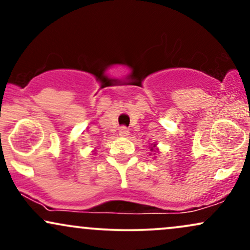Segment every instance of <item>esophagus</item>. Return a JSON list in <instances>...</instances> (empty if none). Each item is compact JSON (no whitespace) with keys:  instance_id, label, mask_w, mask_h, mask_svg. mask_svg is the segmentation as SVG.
Wrapping results in <instances>:
<instances>
[{"instance_id":"esophagus-1","label":"esophagus","mask_w":250,"mask_h":250,"mask_svg":"<svg viewBox=\"0 0 250 250\" xmlns=\"http://www.w3.org/2000/svg\"><path fill=\"white\" fill-rule=\"evenodd\" d=\"M119 134L121 135V136H128L129 129L125 127V125H122V127H120V129H119Z\"/></svg>"}]
</instances>
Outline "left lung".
<instances>
[{"label":"left lung","mask_w":250,"mask_h":250,"mask_svg":"<svg viewBox=\"0 0 250 250\" xmlns=\"http://www.w3.org/2000/svg\"><path fill=\"white\" fill-rule=\"evenodd\" d=\"M154 147H155V145L153 146V147H150V148H151V149H150V150H151V151H155V149H154Z\"/></svg>","instance_id":"8db88e82"}]
</instances>
